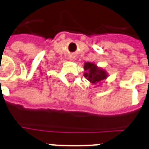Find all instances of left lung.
<instances>
[{"instance_id": "8db88e82", "label": "left lung", "mask_w": 149, "mask_h": 149, "mask_svg": "<svg viewBox=\"0 0 149 149\" xmlns=\"http://www.w3.org/2000/svg\"><path fill=\"white\" fill-rule=\"evenodd\" d=\"M84 70L85 71L84 76L89 82L94 85L100 83L101 81L106 79L108 76L107 71L100 67H98L92 62H85L84 64Z\"/></svg>"}]
</instances>
